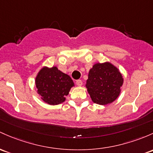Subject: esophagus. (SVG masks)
<instances>
[{
    "label": "esophagus",
    "instance_id": "obj_1",
    "mask_svg": "<svg viewBox=\"0 0 153 153\" xmlns=\"http://www.w3.org/2000/svg\"><path fill=\"white\" fill-rule=\"evenodd\" d=\"M82 84H83V82H82L81 80H76V85L78 86H81Z\"/></svg>",
    "mask_w": 153,
    "mask_h": 153
}]
</instances>
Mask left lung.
<instances>
[{"mask_svg":"<svg viewBox=\"0 0 153 153\" xmlns=\"http://www.w3.org/2000/svg\"><path fill=\"white\" fill-rule=\"evenodd\" d=\"M123 83L122 75L114 65L97 63L90 70L85 86L92 101L105 105L118 97Z\"/></svg>","mask_w":153,"mask_h":153,"instance_id":"8db88e82","label":"left lung"}]
</instances>
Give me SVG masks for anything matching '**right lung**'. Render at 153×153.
Listing matches in <instances>:
<instances>
[{"instance_id":"right-lung-1","label":"right lung","mask_w":153,"mask_h":153,"mask_svg":"<svg viewBox=\"0 0 153 153\" xmlns=\"http://www.w3.org/2000/svg\"><path fill=\"white\" fill-rule=\"evenodd\" d=\"M38 94L48 105H55L65 101L70 88L74 86L73 80L56 67L43 68L36 78Z\"/></svg>"}]
</instances>
